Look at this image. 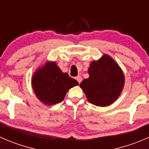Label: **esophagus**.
<instances>
[{
  "instance_id": "34e87169",
  "label": "esophagus",
  "mask_w": 149,
  "mask_h": 149,
  "mask_svg": "<svg viewBox=\"0 0 149 149\" xmlns=\"http://www.w3.org/2000/svg\"><path fill=\"white\" fill-rule=\"evenodd\" d=\"M76 80H77V81L79 82V84H80L81 82V81H82V78L80 76H76Z\"/></svg>"
}]
</instances>
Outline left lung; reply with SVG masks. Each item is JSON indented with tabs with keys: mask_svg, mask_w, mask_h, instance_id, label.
Masks as SVG:
<instances>
[{
	"mask_svg": "<svg viewBox=\"0 0 149 149\" xmlns=\"http://www.w3.org/2000/svg\"><path fill=\"white\" fill-rule=\"evenodd\" d=\"M89 77L82 81L81 88L90 103L99 107L111 104L118 98L125 83L119 65L109 55L93 61L88 68Z\"/></svg>",
	"mask_w": 149,
	"mask_h": 149,
	"instance_id": "1",
	"label": "left lung"
}]
</instances>
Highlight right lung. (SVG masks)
<instances>
[{"mask_svg": "<svg viewBox=\"0 0 149 149\" xmlns=\"http://www.w3.org/2000/svg\"><path fill=\"white\" fill-rule=\"evenodd\" d=\"M31 84L37 98L47 105H52L61 102L67 91L79 82L63 73L55 62H49L36 71Z\"/></svg>", "mask_w": 149, "mask_h": 149, "instance_id": "obj_1", "label": "right lung"}]
</instances>
